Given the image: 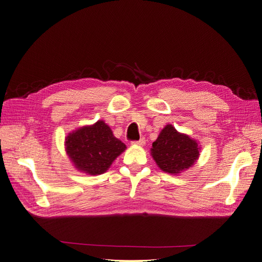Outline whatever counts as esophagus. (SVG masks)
<instances>
[{"label":"esophagus","mask_w":262,"mask_h":262,"mask_svg":"<svg viewBox=\"0 0 262 262\" xmlns=\"http://www.w3.org/2000/svg\"><path fill=\"white\" fill-rule=\"evenodd\" d=\"M133 144H137V145H144L145 144V139L144 137H141L139 141H133Z\"/></svg>","instance_id":"34e87169"}]
</instances>
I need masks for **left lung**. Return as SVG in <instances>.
<instances>
[{
    "mask_svg": "<svg viewBox=\"0 0 262 262\" xmlns=\"http://www.w3.org/2000/svg\"><path fill=\"white\" fill-rule=\"evenodd\" d=\"M151 155L163 171L178 174L192 166L200 154L196 141L167 125L152 143Z\"/></svg>",
    "mask_w": 262,
    "mask_h": 262,
    "instance_id": "8db88e82",
    "label": "left lung"
}]
</instances>
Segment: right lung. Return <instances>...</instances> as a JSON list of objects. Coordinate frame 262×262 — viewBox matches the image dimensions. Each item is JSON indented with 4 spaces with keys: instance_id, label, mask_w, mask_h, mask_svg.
Segmentation results:
<instances>
[{
    "instance_id": "obj_1",
    "label": "right lung",
    "mask_w": 262,
    "mask_h": 262,
    "mask_svg": "<svg viewBox=\"0 0 262 262\" xmlns=\"http://www.w3.org/2000/svg\"><path fill=\"white\" fill-rule=\"evenodd\" d=\"M125 149L104 121L79 128L66 139V150L75 166L91 176L104 173Z\"/></svg>"
}]
</instances>
